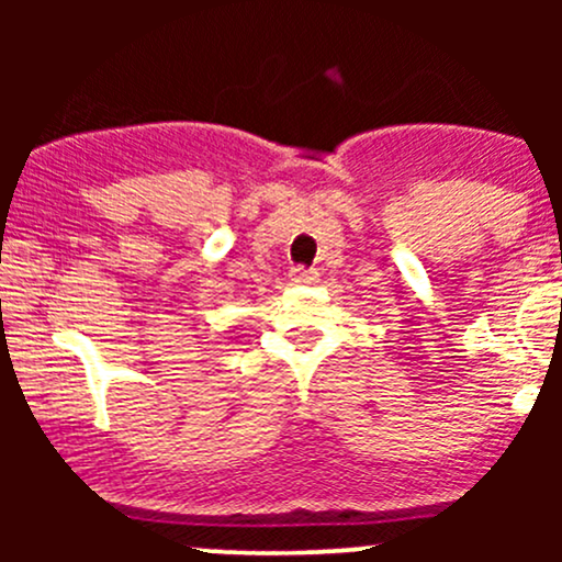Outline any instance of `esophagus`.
I'll use <instances>...</instances> for the list:
<instances>
[{
  "label": "esophagus",
  "instance_id": "esophagus-1",
  "mask_svg": "<svg viewBox=\"0 0 562 562\" xmlns=\"http://www.w3.org/2000/svg\"><path fill=\"white\" fill-rule=\"evenodd\" d=\"M290 282H314L317 280V272L314 269H301V267H293L290 269Z\"/></svg>",
  "mask_w": 562,
  "mask_h": 562
}]
</instances>
